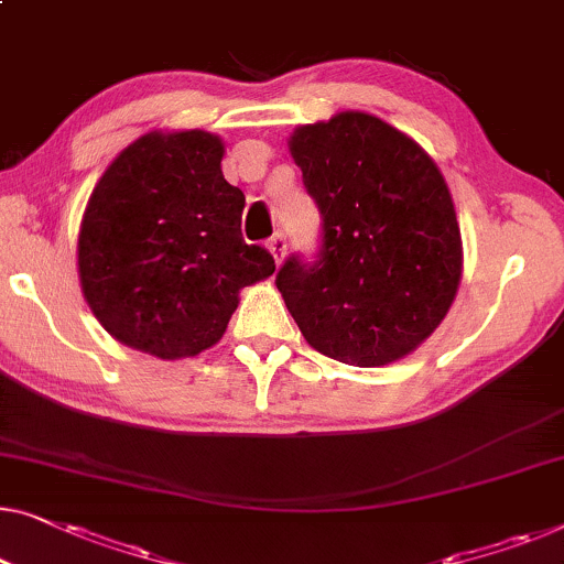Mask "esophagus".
<instances>
[{"label":"esophagus","mask_w":564,"mask_h":564,"mask_svg":"<svg viewBox=\"0 0 564 564\" xmlns=\"http://www.w3.org/2000/svg\"><path fill=\"white\" fill-rule=\"evenodd\" d=\"M267 249H269V254L274 257V262L280 264L282 259H284V251H288V236H284V234H274L272 239L267 241Z\"/></svg>","instance_id":"1"}]
</instances>
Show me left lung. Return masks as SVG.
Listing matches in <instances>:
<instances>
[{"mask_svg":"<svg viewBox=\"0 0 564 564\" xmlns=\"http://www.w3.org/2000/svg\"><path fill=\"white\" fill-rule=\"evenodd\" d=\"M292 160L323 216L315 262L276 290L305 340L348 366H387L443 323L463 274L460 226L435 160L387 121L340 111L297 127Z\"/></svg>","mask_w":564,"mask_h":564,"instance_id":"obj_1","label":"left lung"}]
</instances>
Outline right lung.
I'll return each mask as SVG.
<instances>
[{
	"label": "right lung",
	"instance_id": "obj_1",
	"mask_svg": "<svg viewBox=\"0 0 564 564\" xmlns=\"http://www.w3.org/2000/svg\"><path fill=\"white\" fill-rule=\"evenodd\" d=\"M203 129L150 132L106 167L78 234L84 297L119 343L175 361L216 346L274 259L241 236L243 193Z\"/></svg>",
	"mask_w": 564,
	"mask_h": 564
}]
</instances>
